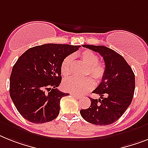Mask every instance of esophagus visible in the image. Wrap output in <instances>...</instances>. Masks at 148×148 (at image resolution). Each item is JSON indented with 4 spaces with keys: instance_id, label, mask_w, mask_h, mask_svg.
<instances>
[{
    "instance_id": "34e87169",
    "label": "esophagus",
    "mask_w": 148,
    "mask_h": 148,
    "mask_svg": "<svg viewBox=\"0 0 148 148\" xmlns=\"http://www.w3.org/2000/svg\"><path fill=\"white\" fill-rule=\"evenodd\" d=\"M71 95H72V96H73V97H75V98H77V99H80L82 97L80 95H76V94H71Z\"/></svg>"
}]
</instances>
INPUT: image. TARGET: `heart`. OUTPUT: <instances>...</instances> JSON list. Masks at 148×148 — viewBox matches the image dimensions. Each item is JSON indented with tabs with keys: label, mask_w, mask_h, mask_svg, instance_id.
Here are the masks:
<instances>
[{
	"label": "heart",
	"mask_w": 148,
	"mask_h": 148,
	"mask_svg": "<svg viewBox=\"0 0 148 148\" xmlns=\"http://www.w3.org/2000/svg\"><path fill=\"white\" fill-rule=\"evenodd\" d=\"M79 57L83 63L88 66V69L85 75H91L97 82H101L103 79L106 73V68L103 63L99 62L97 55L90 50H85L79 53ZM73 69V56H67L63 60L61 64V73L65 77L71 75ZM95 83L92 79H86L80 80L76 79H66L63 82V88L67 92L73 94L82 95L86 93L94 88Z\"/></svg>",
	"instance_id": "1"
}]
</instances>
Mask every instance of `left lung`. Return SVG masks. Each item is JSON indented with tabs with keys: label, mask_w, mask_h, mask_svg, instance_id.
Returning <instances> with one entry per match:
<instances>
[{
	"label": "left lung",
	"mask_w": 148,
	"mask_h": 148,
	"mask_svg": "<svg viewBox=\"0 0 148 148\" xmlns=\"http://www.w3.org/2000/svg\"><path fill=\"white\" fill-rule=\"evenodd\" d=\"M82 46L103 57L106 73L93 91L101 97H90L91 106L81 110L80 113L83 119L94 125H110L118 120L131 104L135 92V74L123 56L115 51L101 45Z\"/></svg>",
	"instance_id": "8db88e82"
}]
</instances>
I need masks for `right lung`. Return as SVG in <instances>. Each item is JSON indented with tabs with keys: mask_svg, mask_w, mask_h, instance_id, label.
Returning a JSON list of instances; mask_svg holds the SVG:
<instances>
[{
	"mask_svg": "<svg viewBox=\"0 0 148 148\" xmlns=\"http://www.w3.org/2000/svg\"><path fill=\"white\" fill-rule=\"evenodd\" d=\"M79 45L46 44L31 47L19 57L10 78V95L18 112L33 123L51 122L59 115L60 102L69 95L57 88L61 64Z\"/></svg>",
	"mask_w": 148,
	"mask_h": 148,
	"instance_id": "1",
	"label": "right lung"
}]
</instances>
